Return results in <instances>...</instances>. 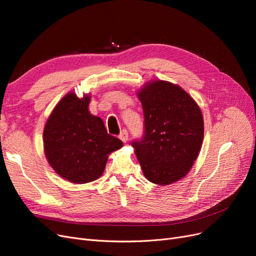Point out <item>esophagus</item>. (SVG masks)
I'll list each match as a JSON object with an SVG mask.
<instances>
[{
  "label": "esophagus",
  "instance_id": "esophagus-1",
  "mask_svg": "<svg viewBox=\"0 0 256 256\" xmlns=\"http://www.w3.org/2000/svg\"><path fill=\"white\" fill-rule=\"evenodd\" d=\"M128 132L126 129H124L120 131V138L122 141V142H127L128 141Z\"/></svg>",
  "mask_w": 256,
  "mask_h": 256
}]
</instances>
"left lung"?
Returning <instances> with one entry per match:
<instances>
[{
    "label": "left lung",
    "instance_id": "8db88e82",
    "mask_svg": "<svg viewBox=\"0 0 256 256\" xmlns=\"http://www.w3.org/2000/svg\"><path fill=\"white\" fill-rule=\"evenodd\" d=\"M144 136L132 142L146 180L160 186L187 175L204 138L202 111L187 92L168 81H152L138 90Z\"/></svg>",
    "mask_w": 256,
    "mask_h": 256
}]
</instances>
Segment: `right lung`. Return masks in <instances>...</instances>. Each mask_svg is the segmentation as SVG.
Listing matches in <instances>:
<instances>
[{
	"label": "right lung",
	"instance_id": "1",
	"mask_svg": "<svg viewBox=\"0 0 256 256\" xmlns=\"http://www.w3.org/2000/svg\"><path fill=\"white\" fill-rule=\"evenodd\" d=\"M90 95L68 92L54 108L44 129V148L49 164L74 184L96 180L108 156L122 142L106 132L102 120L90 113Z\"/></svg>",
	"mask_w": 256,
	"mask_h": 256
}]
</instances>
